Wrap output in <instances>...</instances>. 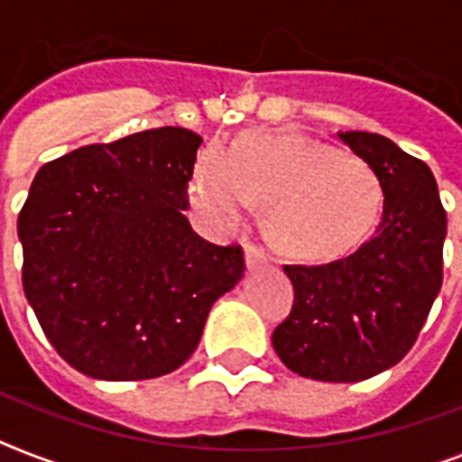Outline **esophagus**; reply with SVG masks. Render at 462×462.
<instances>
[{"instance_id":"esophagus-1","label":"esophagus","mask_w":462,"mask_h":462,"mask_svg":"<svg viewBox=\"0 0 462 462\" xmlns=\"http://www.w3.org/2000/svg\"><path fill=\"white\" fill-rule=\"evenodd\" d=\"M245 256H246V266L249 268L259 266V263H266L268 261L266 249H261V246H256V245H246Z\"/></svg>"}]
</instances>
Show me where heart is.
<instances>
[{"label":"heart","mask_w":462,"mask_h":462,"mask_svg":"<svg viewBox=\"0 0 462 462\" xmlns=\"http://www.w3.org/2000/svg\"><path fill=\"white\" fill-rule=\"evenodd\" d=\"M191 203L216 223H235L266 203V232L297 256L350 249L376 223L381 184L365 160L300 134H249L199 155Z\"/></svg>","instance_id":"1"}]
</instances>
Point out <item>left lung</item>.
<instances>
[{"mask_svg":"<svg viewBox=\"0 0 462 462\" xmlns=\"http://www.w3.org/2000/svg\"><path fill=\"white\" fill-rule=\"evenodd\" d=\"M383 191L376 230L350 256L288 263L295 302L273 330L282 365L330 383L365 381L415 345L444 282L446 210L427 162L381 134H337Z\"/></svg>","mask_w":462,"mask_h":462,"instance_id":"1","label":"left lung"}]
</instances>
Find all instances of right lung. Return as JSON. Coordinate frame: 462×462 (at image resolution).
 Here are the masks:
<instances>
[{
  "label": "right lung",
  "instance_id": "1",
  "mask_svg": "<svg viewBox=\"0 0 462 462\" xmlns=\"http://www.w3.org/2000/svg\"><path fill=\"white\" fill-rule=\"evenodd\" d=\"M201 141L160 126L76 148L35 174L18 213L23 292L76 372L103 381L174 372L245 273L242 246L210 245L184 216Z\"/></svg>",
  "mask_w": 462,
  "mask_h": 462
}]
</instances>
